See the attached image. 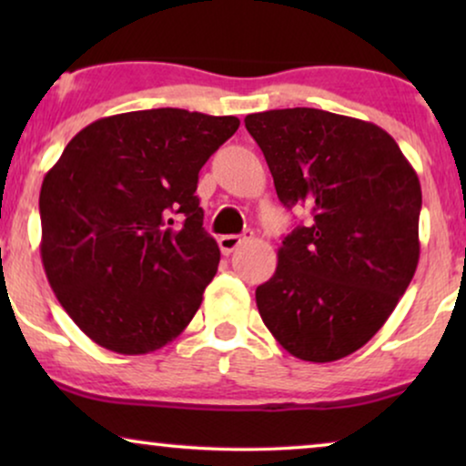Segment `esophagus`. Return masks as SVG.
<instances>
[{"label":"esophagus","mask_w":466,"mask_h":466,"mask_svg":"<svg viewBox=\"0 0 466 466\" xmlns=\"http://www.w3.org/2000/svg\"><path fill=\"white\" fill-rule=\"evenodd\" d=\"M250 238H252V231L244 233V235H222V238L218 239V246L225 254H231L233 250H238V248Z\"/></svg>","instance_id":"obj_1"}]
</instances>
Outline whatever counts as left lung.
Segmentation results:
<instances>
[{
	"label": "left lung",
	"instance_id": "left-lung-1",
	"mask_svg": "<svg viewBox=\"0 0 466 466\" xmlns=\"http://www.w3.org/2000/svg\"><path fill=\"white\" fill-rule=\"evenodd\" d=\"M284 208L311 220L282 239L257 289L258 314L286 352L330 362L384 327L420 258V180L399 144L373 123L286 107L248 114Z\"/></svg>",
	"mask_w": 466,
	"mask_h": 466
}]
</instances>
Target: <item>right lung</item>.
<instances>
[{"mask_svg": "<svg viewBox=\"0 0 466 466\" xmlns=\"http://www.w3.org/2000/svg\"><path fill=\"white\" fill-rule=\"evenodd\" d=\"M238 127L180 107L116 114L76 133L44 176V269L97 346L148 354L193 320L220 260L195 195L199 169Z\"/></svg>", "mask_w": 466, "mask_h": 466, "instance_id": "1", "label": "right lung"}]
</instances>
